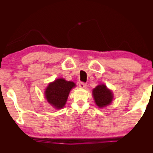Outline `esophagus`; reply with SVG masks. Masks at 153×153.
Listing matches in <instances>:
<instances>
[{"instance_id":"obj_1","label":"esophagus","mask_w":153,"mask_h":153,"mask_svg":"<svg viewBox=\"0 0 153 153\" xmlns=\"http://www.w3.org/2000/svg\"><path fill=\"white\" fill-rule=\"evenodd\" d=\"M86 86V84L84 82H79V87L81 88H85Z\"/></svg>"}]
</instances>
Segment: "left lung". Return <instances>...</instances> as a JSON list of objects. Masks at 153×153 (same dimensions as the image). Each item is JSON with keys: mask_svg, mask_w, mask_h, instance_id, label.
Instances as JSON below:
<instances>
[{"mask_svg": "<svg viewBox=\"0 0 153 153\" xmlns=\"http://www.w3.org/2000/svg\"><path fill=\"white\" fill-rule=\"evenodd\" d=\"M96 104L99 107H103L109 105L113 100V94L111 90L107 89L105 85H99L93 90Z\"/></svg>", "mask_w": 153, "mask_h": 153, "instance_id": "left-lung-1", "label": "left lung"}]
</instances>
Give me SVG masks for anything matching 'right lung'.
Returning <instances> with one entry per match:
<instances>
[{
  "instance_id": "add662e5",
  "label": "right lung",
  "mask_w": 153,
  "mask_h": 153,
  "mask_svg": "<svg viewBox=\"0 0 153 153\" xmlns=\"http://www.w3.org/2000/svg\"><path fill=\"white\" fill-rule=\"evenodd\" d=\"M76 84L64 79H56L48 84L45 97L47 101L56 108H63L65 105L69 93Z\"/></svg>"
}]
</instances>
